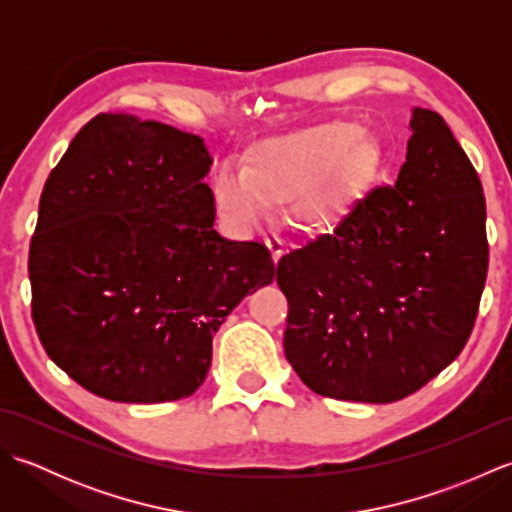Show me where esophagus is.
Here are the masks:
<instances>
[{
	"label": "esophagus",
	"mask_w": 512,
	"mask_h": 512,
	"mask_svg": "<svg viewBox=\"0 0 512 512\" xmlns=\"http://www.w3.org/2000/svg\"><path fill=\"white\" fill-rule=\"evenodd\" d=\"M266 246H268V250H270V255H273V262H275V264L279 262L281 255L286 253L284 239H279V237H268V239H266Z\"/></svg>",
	"instance_id": "esophagus-1"
}]
</instances>
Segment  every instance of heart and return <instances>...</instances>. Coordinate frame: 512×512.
Instances as JSON below:
<instances>
[{"mask_svg":"<svg viewBox=\"0 0 512 512\" xmlns=\"http://www.w3.org/2000/svg\"><path fill=\"white\" fill-rule=\"evenodd\" d=\"M372 162L374 151L361 129L330 123L270 140L250 169L224 162L213 176V193L220 209L242 226L266 220L270 202L290 198H297L303 224L323 226L339 217Z\"/></svg>","mask_w":512,"mask_h":512,"instance_id":"obj_1","label":"heart"}]
</instances>
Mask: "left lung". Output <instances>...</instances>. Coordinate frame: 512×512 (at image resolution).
Here are the masks:
<instances>
[{
	"label": "left lung",
	"mask_w": 512,
	"mask_h": 512,
	"mask_svg": "<svg viewBox=\"0 0 512 512\" xmlns=\"http://www.w3.org/2000/svg\"><path fill=\"white\" fill-rule=\"evenodd\" d=\"M398 180L284 255V350L314 394L396 402L451 365L488 270L482 182L444 118L416 107Z\"/></svg>",
	"instance_id": "left-lung-1"
}]
</instances>
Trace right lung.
<instances>
[{"instance_id": "right-lung-1", "label": "right lung", "mask_w": 512, "mask_h": 512, "mask_svg": "<svg viewBox=\"0 0 512 512\" xmlns=\"http://www.w3.org/2000/svg\"><path fill=\"white\" fill-rule=\"evenodd\" d=\"M200 136L99 114L50 171L30 242L32 321L43 350L114 402L191 396L213 334L275 264L215 231Z\"/></svg>"}]
</instances>
